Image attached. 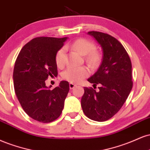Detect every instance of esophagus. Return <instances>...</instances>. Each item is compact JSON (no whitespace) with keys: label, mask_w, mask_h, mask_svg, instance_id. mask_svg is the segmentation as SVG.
Returning <instances> with one entry per match:
<instances>
[{"label":"esophagus","mask_w":150,"mask_h":150,"mask_svg":"<svg viewBox=\"0 0 150 150\" xmlns=\"http://www.w3.org/2000/svg\"><path fill=\"white\" fill-rule=\"evenodd\" d=\"M76 85H75V84L72 83H69L70 89H74L76 87Z\"/></svg>","instance_id":"obj_1"}]
</instances>
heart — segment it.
I'll use <instances>...</instances> for the list:
<instances>
[{"mask_svg": "<svg viewBox=\"0 0 150 150\" xmlns=\"http://www.w3.org/2000/svg\"><path fill=\"white\" fill-rule=\"evenodd\" d=\"M69 46L75 49L82 55H87V59L90 63L96 64L99 60V55L95 50V45L90 40L85 38H79ZM66 48L62 47L57 51L55 55L56 64L62 67L65 64ZM89 70L85 67H69L62 74V77L70 83H79L88 76Z\"/></svg>", "mask_w": 150, "mask_h": 150, "instance_id": "heart-1", "label": "heart"}]
</instances>
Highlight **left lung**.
<instances>
[{
	"label": "left lung",
	"instance_id": "1",
	"mask_svg": "<svg viewBox=\"0 0 150 150\" xmlns=\"http://www.w3.org/2000/svg\"><path fill=\"white\" fill-rule=\"evenodd\" d=\"M103 50V60L99 69L88 81L93 86L100 84L99 91L84 87L81 107L87 117L105 121L120 110L133 87L132 64L122 44L107 33L88 31Z\"/></svg>",
	"mask_w": 150,
	"mask_h": 150
}]
</instances>
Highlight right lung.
Returning <instances> with one entry per match:
<instances>
[{"mask_svg":"<svg viewBox=\"0 0 150 150\" xmlns=\"http://www.w3.org/2000/svg\"><path fill=\"white\" fill-rule=\"evenodd\" d=\"M67 39L37 37L31 40L17 56L13 71L14 88L24 112L34 120L50 123L60 116L69 84L62 81L50 90L45 86L48 76H57L56 53Z\"/></svg>","mask_w":150,"mask_h":150,"instance_id":"add662e5","label":"right lung"}]
</instances>
